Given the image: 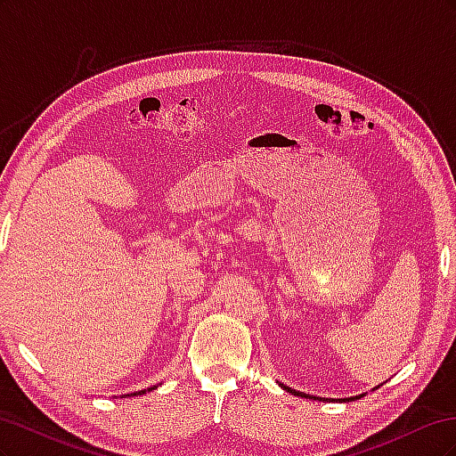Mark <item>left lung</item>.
Segmentation results:
<instances>
[{"mask_svg":"<svg viewBox=\"0 0 456 456\" xmlns=\"http://www.w3.org/2000/svg\"><path fill=\"white\" fill-rule=\"evenodd\" d=\"M283 390H287L289 394H293V395H300V397H306V399H317V402H335V399H327V397H317V395H310V394H305V392H298V390H293V388H289L287 384H283V382H278ZM379 388V386H377ZM360 397H363V394L362 395H355V397H342V399H337V402H354V399H360Z\"/></svg>","mask_w":456,"mask_h":456,"instance_id":"left-lung-1","label":"left lung"}]
</instances>
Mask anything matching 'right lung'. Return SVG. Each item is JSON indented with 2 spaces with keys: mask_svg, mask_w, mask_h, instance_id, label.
I'll return each mask as SVG.
<instances>
[{
  "mask_svg": "<svg viewBox=\"0 0 456 456\" xmlns=\"http://www.w3.org/2000/svg\"><path fill=\"white\" fill-rule=\"evenodd\" d=\"M158 386H150V388H146V390H139V392H133V394H127V395H142V394H146V392H150V390H156Z\"/></svg>",
  "mask_w": 456,
  "mask_h": 456,
  "instance_id": "1",
  "label": "right lung"
}]
</instances>
